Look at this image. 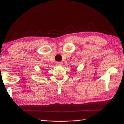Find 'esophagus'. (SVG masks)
Segmentation results:
<instances>
[{
	"mask_svg": "<svg viewBox=\"0 0 124 124\" xmlns=\"http://www.w3.org/2000/svg\"><path fill=\"white\" fill-rule=\"evenodd\" d=\"M62 65V63L60 62H57L56 63V66H61V65Z\"/></svg>",
	"mask_w": 124,
	"mask_h": 124,
	"instance_id": "1",
	"label": "esophagus"
}]
</instances>
